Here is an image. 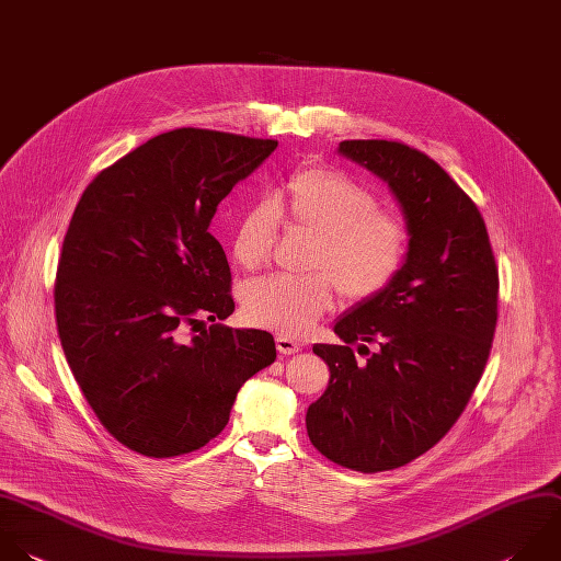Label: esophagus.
<instances>
[{
    "label": "esophagus",
    "mask_w": 561,
    "mask_h": 561,
    "mask_svg": "<svg viewBox=\"0 0 561 561\" xmlns=\"http://www.w3.org/2000/svg\"><path fill=\"white\" fill-rule=\"evenodd\" d=\"M276 348L280 355H294L302 348V344L294 342L291 337H285V335H276Z\"/></svg>",
    "instance_id": "34e87169"
}]
</instances>
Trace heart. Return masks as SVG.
Returning <instances> with one entry per match:
<instances>
[{"mask_svg":"<svg viewBox=\"0 0 561 561\" xmlns=\"http://www.w3.org/2000/svg\"><path fill=\"white\" fill-rule=\"evenodd\" d=\"M373 191L327 167H305L287 178L274 199L245 208L237 221L232 254L245 270L261 267L272 252L278 221L313 239L309 276H267L243 291V313L285 337H300L331 309L335 287L348 302L379 296L399 274L405 224L377 208Z\"/></svg>","mask_w":561,"mask_h":561,"instance_id":"obj_1","label":"heart"}]
</instances>
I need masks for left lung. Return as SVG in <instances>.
<instances>
[{
  "mask_svg": "<svg viewBox=\"0 0 561 561\" xmlns=\"http://www.w3.org/2000/svg\"><path fill=\"white\" fill-rule=\"evenodd\" d=\"M337 153L390 188L410 239L394 280L335 320L342 344H313L331 377L307 434L329 460L375 473L425 454L462 414L491 351L497 267L476 204L425 153L388 140Z\"/></svg>",
  "mask_w": 561,
  "mask_h": 561,
  "instance_id": "1",
  "label": "left lung"
}]
</instances>
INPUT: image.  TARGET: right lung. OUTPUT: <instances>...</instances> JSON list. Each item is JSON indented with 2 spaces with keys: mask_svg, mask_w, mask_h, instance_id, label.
<instances>
[{
  "mask_svg": "<svg viewBox=\"0 0 561 561\" xmlns=\"http://www.w3.org/2000/svg\"><path fill=\"white\" fill-rule=\"evenodd\" d=\"M276 147L160 134L99 173L75 210L55 285L61 346L101 423L138 454L204 447L239 388L276 359L267 331L219 324L234 311L232 276L208 232L219 202ZM184 325L203 329L186 343Z\"/></svg>",
  "mask_w": 561,
  "mask_h": 561,
  "instance_id": "add662e5",
  "label": "right lung"
}]
</instances>
